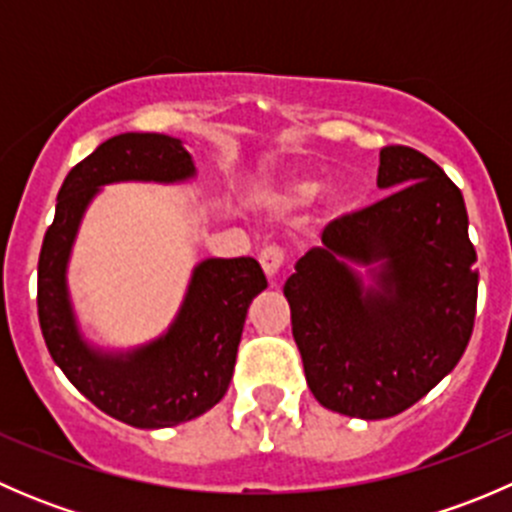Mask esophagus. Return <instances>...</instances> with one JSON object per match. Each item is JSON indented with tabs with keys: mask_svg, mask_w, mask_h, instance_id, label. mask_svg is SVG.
<instances>
[{
	"mask_svg": "<svg viewBox=\"0 0 512 512\" xmlns=\"http://www.w3.org/2000/svg\"><path fill=\"white\" fill-rule=\"evenodd\" d=\"M285 260H287L285 250H280V247H275V245L265 247V250L260 252V265L270 280H277V277H280L282 267H285Z\"/></svg>",
	"mask_w": 512,
	"mask_h": 512,
	"instance_id": "34e87169",
	"label": "esophagus"
}]
</instances>
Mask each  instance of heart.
<instances>
[{
	"label": "heart",
	"mask_w": 512,
	"mask_h": 512,
	"mask_svg": "<svg viewBox=\"0 0 512 512\" xmlns=\"http://www.w3.org/2000/svg\"><path fill=\"white\" fill-rule=\"evenodd\" d=\"M314 190H317V185L312 183V180H292V183L287 185L285 193H282V203H304L307 198H312Z\"/></svg>",
	"instance_id": "b5f03b06"
}]
</instances>
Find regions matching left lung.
Wrapping results in <instances>:
<instances>
[{
	"instance_id": "left-lung-1",
	"label": "left lung",
	"mask_w": 512,
	"mask_h": 512,
	"mask_svg": "<svg viewBox=\"0 0 512 512\" xmlns=\"http://www.w3.org/2000/svg\"><path fill=\"white\" fill-rule=\"evenodd\" d=\"M384 200L332 220L285 282L292 334L314 399L337 414L389 418L461 361L478 299L461 190L409 146L379 156ZM352 264H376L372 285Z\"/></svg>"
}]
</instances>
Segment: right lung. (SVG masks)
<instances>
[{"mask_svg":"<svg viewBox=\"0 0 512 512\" xmlns=\"http://www.w3.org/2000/svg\"><path fill=\"white\" fill-rule=\"evenodd\" d=\"M193 175V158L178 138L163 133L108 138L69 170L56 195L54 223L41 242L36 307L51 359L103 414L136 428L178 426L223 399L247 307L267 287L265 272L252 257L203 260L163 337L131 352H101L81 337L66 265L81 218L101 185L180 183Z\"/></svg>","mask_w":512,"mask_h":512,"instance_id":"obj_1","label":"right lung"}]
</instances>
